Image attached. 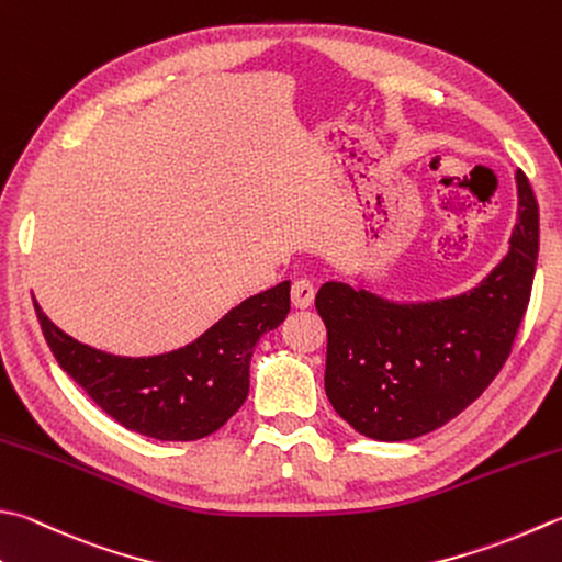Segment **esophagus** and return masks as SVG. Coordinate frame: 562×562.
<instances>
[{"instance_id": "34e87169", "label": "esophagus", "mask_w": 562, "mask_h": 562, "mask_svg": "<svg viewBox=\"0 0 562 562\" xmlns=\"http://www.w3.org/2000/svg\"><path fill=\"white\" fill-rule=\"evenodd\" d=\"M290 300H292V304L296 306V310H310L312 302H314V288H312V282L294 280V282H292Z\"/></svg>"}]
</instances>
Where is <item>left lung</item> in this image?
I'll list each match as a JSON object with an SVG mask.
<instances>
[{
	"instance_id": "1",
	"label": "left lung",
	"mask_w": 562,
	"mask_h": 562,
	"mask_svg": "<svg viewBox=\"0 0 562 562\" xmlns=\"http://www.w3.org/2000/svg\"><path fill=\"white\" fill-rule=\"evenodd\" d=\"M516 190L509 252L465 294L400 304L346 282L322 284L314 304L328 336L326 397L358 434L424 436L499 375L531 300L538 256V202L521 170Z\"/></svg>"
}]
</instances>
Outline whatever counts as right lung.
Instances as JSON below:
<instances>
[{
  "instance_id": "1",
  "label": "right lung",
  "mask_w": 562,
  "mask_h": 562,
  "mask_svg": "<svg viewBox=\"0 0 562 562\" xmlns=\"http://www.w3.org/2000/svg\"><path fill=\"white\" fill-rule=\"evenodd\" d=\"M36 306L58 366L104 414L158 441H196L222 428L248 397L252 348L290 312V282L248 296L194 344L150 358H121L80 344Z\"/></svg>"
}]
</instances>
